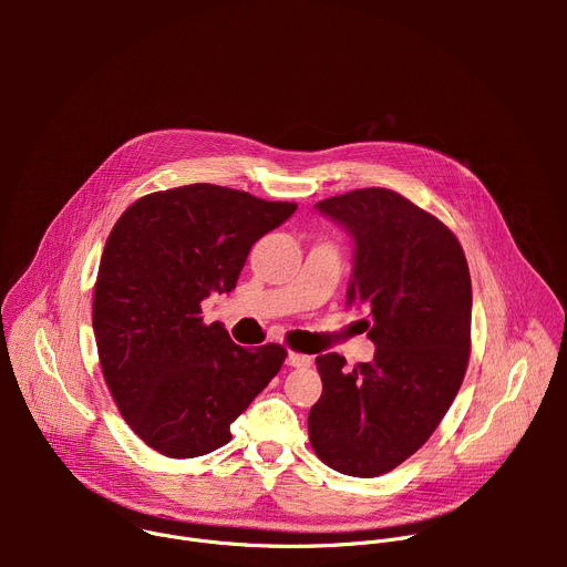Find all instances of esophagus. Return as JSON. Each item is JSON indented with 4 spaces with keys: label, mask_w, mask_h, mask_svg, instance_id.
<instances>
[{
    "label": "esophagus",
    "mask_w": 567,
    "mask_h": 567,
    "mask_svg": "<svg viewBox=\"0 0 567 567\" xmlns=\"http://www.w3.org/2000/svg\"><path fill=\"white\" fill-rule=\"evenodd\" d=\"M287 363H289L291 368H309V365H311V357L291 350V352L287 354Z\"/></svg>",
    "instance_id": "esophagus-1"
}]
</instances>
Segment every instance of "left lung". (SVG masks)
Returning <instances> with one entry per match:
<instances>
[{
	"instance_id": "8db88e82",
	"label": "left lung",
	"mask_w": 567,
	"mask_h": 567,
	"mask_svg": "<svg viewBox=\"0 0 567 567\" xmlns=\"http://www.w3.org/2000/svg\"><path fill=\"white\" fill-rule=\"evenodd\" d=\"M357 245L348 302L372 313L374 359L348 370L316 357L322 394L307 429L330 468L377 477L426 444L462 385L471 354V276L455 233L388 188L316 204Z\"/></svg>"
}]
</instances>
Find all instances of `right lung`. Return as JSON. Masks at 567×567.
Returning <instances> with one entry per match:
<instances>
[{
	"label": "right lung",
	"mask_w": 567,
	"mask_h": 567,
	"mask_svg": "<svg viewBox=\"0 0 567 567\" xmlns=\"http://www.w3.org/2000/svg\"><path fill=\"white\" fill-rule=\"evenodd\" d=\"M293 210V202L190 184L136 199L114 224L94 285L99 361L123 420L161 455L186 460L228 444L230 424L280 372L282 346H235L199 313Z\"/></svg>",
	"instance_id": "right-lung-1"
}]
</instances>
